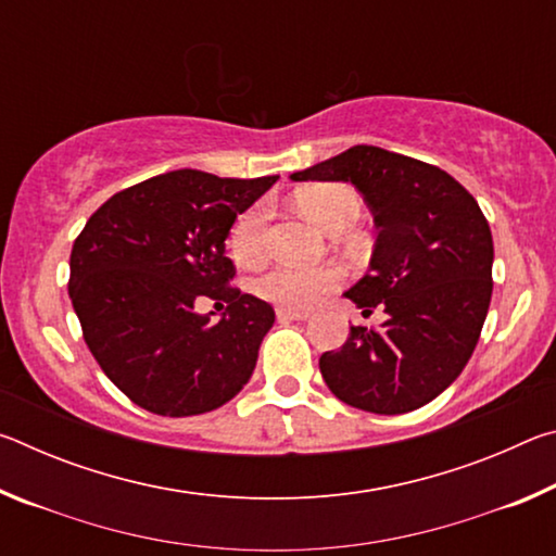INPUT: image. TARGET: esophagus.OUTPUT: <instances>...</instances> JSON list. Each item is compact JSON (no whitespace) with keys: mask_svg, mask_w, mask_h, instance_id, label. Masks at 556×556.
<instances>
[{"mask_svg":"<svg viewBox=\"0 0 556 556\" xmlns=\"http://www.w3.org/2000/svg\"><path fill=\"white\" fill-rule=\"evenodd\" d=\"M312 316L308 312H301V308H277L279 321H306Z\"/></svg>","mask_w":556,"mask_h":556,"instance_id":"obj_1","label":"esophagus"}]
</instances>
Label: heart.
<instances>
[{
	"instance_id": "b5f03b06",
	"label": "heart",
	"mask_w": 556,
	"mask_h": 556,
	"mask_svg": "<svg viewBox=\"0 0 556 556\" xmlns=\"http://www.w3.org/2000/svg\"><path fill=\"white\" fill-rule=\"evenodd\" d=\"M301 211L321 225L326 230H336L341 225H351L361 211V201L348 186L341 184H318L306 188L299 195ZM269 220V203L257 201L252 203L248 211H242L235 218L232 228L228 232V248L232 260L242 267L257 265L265 255V232ZM343 281V267L333 265H318V267H301V265H277L265 271L255 281L257 294L271 301L281 308H308L314 306L318 299L341 285Z\"/></svg>"
}]
</instances>
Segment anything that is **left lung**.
Instances as JSON below:
<instances>
[{
	"mask_svg": "<svg viewBox=\"0 0 556 556\" xmlns=\"http://www.w3.org/2000/svg\"><path fill=\"white\" fill-rule=\"evenodd\" d=\"M345 181L372 211L370 269L345 296L363 314L382 306L380 328L351 326L318 361L338 400L375 414H404L439 397L481 338L493 294V235L473 195L419 159L357 144L291 174Z\"/></svg>",
	"mask_w": 556,
	"mask_h": 556,
	"instance_id": "left-lung-1",
	"label": "left lung"
}]
</instances>
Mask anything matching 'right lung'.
Wrapping results in <instances>:
<instances>
[{"instance_id": "add662e5", "label": "right lung", "mask_w": 556, "mask_h": 556, "mask_svg": "<svg viewBox=\"0 0 556 556\" xmlns=\"http://www.w3.org/2000/svg\"><path fill=\"white\" fill-rule=\"evenodd\" d=\"M277 178L168 172L112 195L75 238L68 294L83 338L142 409L193 417L248 384L275 308L230 287L225 238ZM199 295L226 306L220 323L194 314Z\"/></svg>"}]
</instances>
